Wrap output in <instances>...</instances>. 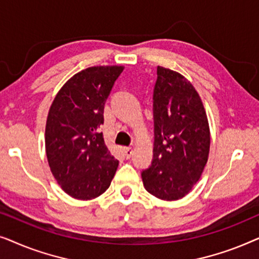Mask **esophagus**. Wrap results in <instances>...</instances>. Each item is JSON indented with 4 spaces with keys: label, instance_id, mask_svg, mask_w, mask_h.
Here are the masks:
<instances>
[{
    "label": "esophagus",
    "instance_id": "esophagus-1",
    "mask_svg": "<svg viewBox=\"0 0 259 259\" xmlns=\"http://www.w3.org/2000/svg\"><path fill=\"white\" fill-rule=\"evenodd\" d=\"M123 153H125L126 159H130L133 154V150H132V148H130V147H126L125 150H123Z\"/></svg>",
    "mask_w": 259,
    "mask_h": 259
}]
</instances>
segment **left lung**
<instances>
[{
    "mask_svg": "<svg viewBox=\"0 0 259 259\" xmlns=\"http://www.w3.org/2000/svg\"><path fill=\"white\" fill-rule=\"evenodd\" d=\"M154 86V147L144 187L161 200L182 199L200 179L211 134L203 101L182 74L158 66Z\"/></svg>",
    "mask_w": 259,
    "mask_h": 259,
    "instance_id": "left-lung-1",
    "label": "left lung"
}]
</instances>
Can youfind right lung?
Segmentation results:
<instances>
[{
    "label": "right lung",
    "mask_w": 259,
    "mask_h": 259,
    "mask_svg": "<svg viewBox=\"0 0 259 259\" xmlns=\"http://www.w3.org/2000/svg\"><path fill=\"white\" fill-rule=\"evenodd\" d=\"M123 66H94L74 74L60 88L46 121V154L61 189L91 200L111 185L119 161L106 146L104 107Z\"/></svg>",
    "instance_id": "add662e5"
}]
</instances>
